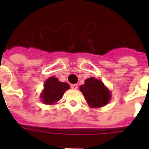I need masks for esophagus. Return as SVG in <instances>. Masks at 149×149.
I'll list each match as a JSON object with an SVG mask.
<instances>
[{
    "label": "esophagus",
    "instance_id": "obj_1",
    "mask_svg": "<svg viewBox=\"0 0 149 149\" xmlns=\"http://www.w3.org/2000/svg\"><path fill=\"white\" fill-rule=\"evenodd\" d=\"M71 88H72V90H77V89L78 88V85H77V84H72V85H71Z\"/></svg>",
    "mask_w": 149,
    "mask_h": 149
}]
</instances>
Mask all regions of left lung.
Returning <instances> with one entry per match:
<instances>
[{"label": "left lung", "mask_w": 149, "mask_h": 149, "mask_svg": "<svg viewBox=\"0 0 149 149\" xmlns=\"http://www.w3.org/2000/svg\"><path fill=\"white\" fill-rule=\"evenodd\" d=\"M79 90L88 103L89 106L98 108L108 104L111 98V93L104 83L94 77L88 78L85 84L79 86Z\"/></svg>", "instance_id": "1"}]
</instances>
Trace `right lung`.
I'll use <instances>...</instances> for the list:
<instances>
[{"mask_svg": "<svg viewBox=\"0 0 149 149\" xmlns=\"http://www.w3.org/2000/svg\"><path fill=\"white\" fill-rule=\"evenodd\" d=\"M70 85L67 83L59 82L56 77H49L44 84V90L41 93V98L44 104L52 105L63 97V94Z\"/></svg>", "mask_w": 149, "mask_h": 149, "instance_id": "obj_1", "label": "right lung"}]
</instances>
